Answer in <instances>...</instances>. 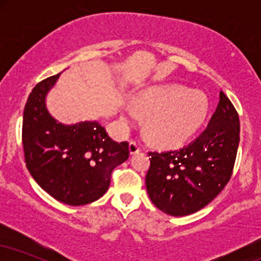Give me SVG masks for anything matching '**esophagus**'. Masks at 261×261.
Segmentation results:
<instances>
[{
    "instance_id": "esophagus-1",
    "label": "esophagus",
    "mask_w": 261,
    "mask_h": 261,
    "mask_svg": "<svg viewBox=\"0 0 261 261\" xmlns=\"http://www.w3.org/2000/svg\"><path fill=\"white\" fill-rule=\"evenodd\" d=\"M141 148H142V147H141L140 143L135 142V141H131L130 145H128V151H130V154L137 153V152L141 151Z\"/></svg>"
}]
</instances>
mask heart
I'll return each instance as SVG.
<instances>
[{
    "instance_id": "heart-1",
    "label": "heart",
    "mask_w": 261,
    "mask_h": 261,
    "mask_svg": "<svg viewBox=\"0 0 261 261\" xmlns=\"http://www.w3.org/2000/svg\"><path fill=\"white\" fill-rule=\"evenodd\" d=\"M136 108L148 116L147 133L158 145L178 146L201 127L208 112L207 97L178 85L153 86L140 92ZM126 106L122 119L127 125L139 120V113Z\"/></svg>"
}]
</instances>
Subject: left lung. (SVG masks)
Instances as JSON below:
<instances>
[{
    "instance_id": "1",
    "label": "left lung",
    "mask_w": 261,
    "mask_h": 261,
    "mask_svg": "<svg viewBox=\"0 0 261 261\" xmlns=\"http://www.w3.org/2000/svg\"><path fill=\"white\" fill-rule=\"evenodd\" d=\"M239 118L226 94L207 127L182 148L149 152L146 188L157 208L170 216H188L208 205L232 175L239 145Z\"/></svg>"
}]
</instances>
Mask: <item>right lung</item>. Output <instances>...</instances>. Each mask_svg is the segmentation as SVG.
<instances>
[{
	"mask_svg": "<svg viewBox=\"0 0 261 261\" xmlns=\"http://www.w3.org/2000/svg\"><path fill=\"white\" fill-rule=\"evenodd\" d=\"M60 73L33 88L23 113L27 168L43 190L60 202L81 206L109 189L114 168L128 158V143L115 142L98 121L65 125L47 112L45 99Z\"/></svg>",
	"mask_w": 261,
	"mask_h": 261,
	"instance_id": "obj_1",
	"label": "right lung"
}]
</instances>
